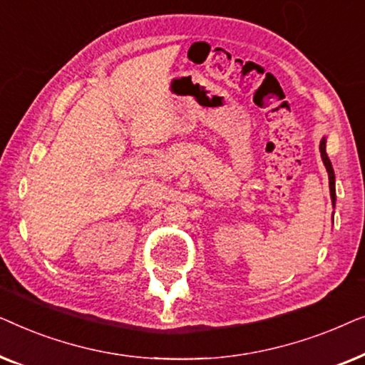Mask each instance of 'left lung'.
Instances as JSON below:
<instances>
[{"instance_id": "left-lung-1", "label": "left lung", "mask_w": 365, "mask_h": 365, "mask_svg": "<svg viewBox=\"0 0 365 365\" xmlns=\"http://www.w3.org/2000/svg\"><path fill=\"white\" fill-rule=\"evenodd\" d=\"M326 143H327V139L322 138V139H321V146H319V151H321V158H322L324 166H326V169H327V174H329V189H331L332 206L336 207V174H334L331 159H329L327 153H326Z\"/></svg>"}]
</instances>
